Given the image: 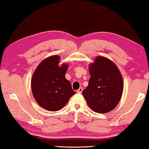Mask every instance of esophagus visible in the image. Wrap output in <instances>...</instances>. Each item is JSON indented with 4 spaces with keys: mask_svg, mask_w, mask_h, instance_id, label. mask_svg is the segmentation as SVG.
Masks as SVG:
<instances>
[{
    "mask_svg": "<svg viewBox=\"0 0 149 149\" xmlns=\"http://www.w3.org/2000/svg\"><path fill=\"white\" fill-rule=\"evenodd\" d=\"M77 91V93H81L82 92V88H79L78 90Z\"/></svg>",
    "mask_w": 149,
    "mask_h": 149,
    "instance_id": "34e87169",
    "label": "esophagus"
}]
</instances>
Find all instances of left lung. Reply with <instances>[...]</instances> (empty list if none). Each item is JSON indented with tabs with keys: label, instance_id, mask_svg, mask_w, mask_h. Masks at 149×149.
I'll return each mask as SVG.
<instances>
[{
	"label": "left lung",
	"instance_id": "obj_1",
	"mask_svg": "<svg viewBox=\"0 0 149 149\" xmlns=\"http://www.w3.org/2000/svg\"><path fill=\"white\" fill-rule=\"evenodd\" d=\"M91 75L82 95L93 111L107 113L115 109L123 91V76L116 65L109 58L99 56L89 66Z\"/></svg>",
	"mask_w": 149,
	"mask_h": 149
}]
</instances>
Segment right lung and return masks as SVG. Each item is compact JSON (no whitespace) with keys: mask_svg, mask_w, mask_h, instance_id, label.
I'll return each instance as SVG.
<instances>
[{"mask_svg":"<svg viewBox=\"0 0 149 149\" xmlns=\"http://www.w3.org/2000/svg\"><path fill=\"white\" fill-rule=\"evenodd\" d=\"M60 58L53 55L45 58L34 71L31 88L34 98L43 109L58 111L75 94L71 84L65 78L67 63L59 65Z\"/></svg>","mask_w":149,"mask_h":149,"instance_id":"add662e5","label":"right lung"}]
</instances>
